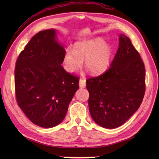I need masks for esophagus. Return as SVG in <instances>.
<instances>
[{"label":"esophagus","mask_w":159,"mask_h":159,"mask_svg":"<svg viewBox=\"0 0 159 159\" xmlns=\"http://www.w3.org/2000/svg\"><path fill=\"white\" fill-rule=\"evenodd\" d=\"M79 86L80 88H84V87H86V79L85 78L79 80Z\"/></svg>","instance_id":"obj_1"}]
</instances>
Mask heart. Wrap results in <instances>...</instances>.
<instances>
[{
    "label": "heart",
    "instance_id": "1",
    "mask_svg": "<svg viewBox=\"0 0 159 159\" xmlns=\"http://www.w3.org/2000/svg\"><path fill=\"white\" fill-rule=\"evenodd\" d=\"M112 48L102 38H96L76 43L73 49L67 48L63 56L64 68L68 72H76L83 65L92 74L104 72L109 65Z\"/></svg>",
    "mask_w": 159,
    "mask_h": 159
}]
</instances>
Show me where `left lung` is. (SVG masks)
<instances>
[{
	"label": "left lung",
	"instance_id": "8db88e82",
	"mask_svg": "<svg viewBox=\"0 0 159 159\" xmlns=\"http://www.w3.org/2000/svg\"><path fill=\"white\" fill-rule=\"evenodd\" d=\"M146 71L130 39L120 35L119 48L110 68L87 80L91 116L105 128L124 124L139 109L144 96Z\"/></svg>",
	"mask_w": 159,
	"mask_h": 159
}]
</instances>
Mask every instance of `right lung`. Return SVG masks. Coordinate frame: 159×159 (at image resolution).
I'll use <instances>...</instances> for the list:
<instances>
[{"instance_id":"obj_1","label":"right lung","mask_w":159,"mask_h":159,"mask_svg":"<svg viewBox=\"0 0 159 159\" xmlns=\"http://www.w3.org/2000/svg\"><path fill=\"white\" fill-rule=\"evenodd\" d=\"M66 50L50 29L37 33L20 52L16 63L17 102L33 124L52 128L65 118L79 89V79L61 66Z\"/></svg>"}]
</instances>
